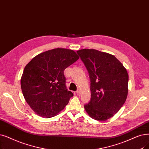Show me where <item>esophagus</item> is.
Wrapping results in <instances>:
<instances>
[{
  "mask_svg": "<svg viewBox=\"0 0 149 149\" xmlns=\"http://www.w3.org/2000/svg\"><path fill=\"white\" fill-rule=\"evenodd\" d=\"M76 94H77V95H79V94H80V89L77 90V91H76Z\"/></svg>",
  "mask_w": 149,
  "mask_h": 149,
  "instance_id": "obj_1",
  "label": "esophagus"
}]
</instances>
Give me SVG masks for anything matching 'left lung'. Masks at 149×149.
I'll list each match as a JSON object with an SVG mask.
<instances>
[{
  "instance_id": "obj_1",
  "label": "left lung",
  "mask_w": 149,
  "mask_h": 149,
  "mask_svg": "<svg viewBox=\"0 0 149 149\" xmlns=\"http://www.w3.org/2000/svg\"><path fill=\"white\" fill-rule=\"evenodd\" d=\"M90 79L91 99L84 105L91 118L105 121L117 113L128 94L127 70L111 54L95 49L77 51Z\"/></svg>"
}]
</instances>
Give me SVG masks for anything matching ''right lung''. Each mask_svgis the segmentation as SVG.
Listing matches in <instances>:
<instances>
[{
	"instance_id": "obj_1",
	"label": "right lung",
	"mask_w": 149,
	"mask_h": 149,
	"mask_svg": "<svg viewBox=\"0 0 149 149\" xmlns=\"http://www.w3.org/2000/svg\"><path fill=\"white\" fill-rule=\"evenodd\" d=\"M79 58L72 50L57 48L38 55L25 67L22 94L38 116L54 117L68 105L74 94L66 88L64 70Z\"/></svg>"
}]
</instances>
